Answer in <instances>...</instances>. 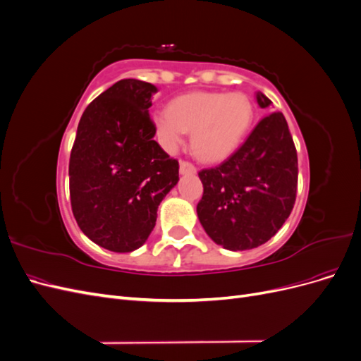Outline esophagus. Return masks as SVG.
<instances>
[{"mask_svg": "<svg viewBox=\"0 0 361 361\" xmlns=\"http://www.w3.org/2000/svg\"><path fill=\"white\" fill-rule=\"evenodd\" d=\"M179 171H180V174H195L197 173V169H195L188 161H180Z\"/></svg>", "mask_w": 361, "mask_h": 361, "instance_id": "34e87169", "label": "esophagus"}]
</instances>
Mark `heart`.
<instances>
[{
    "mask_svg": "<svg viewBox=\"0 0 361 361\" xmlns=\"http://www.w3.org/2000/svg\"><path fill=\"white\" fill-rule=\"evenodd\" d=\"M255 120V104L245 93L192 92L178 96L167 110L152 116L161 146L174 150L191 133L195 155L207 162L223 161L241 146Z\"/></svg>",
    "mask_w": 361,
    "mask_h": 361,
    "instance_id": "1",
    "label": "heart"
}]
</instances>
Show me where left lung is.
Wrapping results in <instances>:
<instances>
[{
	"label": "left lung",
	"mask_w": 361,
	"mask_h": 361,
	"mask_svg": "<svg viewBox=\"0 0 361 361\" xmlns=\"http://www.w3.org/2000/svg\"><path fill=\"white\" fill-rule=\"evenodd\" d=\"M256 101L260 108L271 105L262 92ZM199 178L203 197L197 215L215 244L238 251L269 241L297 197L298 159L285 116L262 118L231 158L202 170Z\"/></svg>",
	"instance_id": "obj_1"
}]
</instances>
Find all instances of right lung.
Listing matches in <instances>:
<instances>
[{"instance_id": "1", "label": "right lung", "mask_w": 361, "mask_h": 361, "mask_svg": "<svg viewBox=\"0 0 361 361\" xmlns=\"http://www.w3.org/2000/svg\"><path fill=\"white\" fill-rule=\"evenodd\" d=\"M150 82L120 80L85 108L69 161L72 212L82 233L116 253L143 245L179 162L154 140Z\"/></svg>"}]
</instances>
